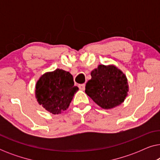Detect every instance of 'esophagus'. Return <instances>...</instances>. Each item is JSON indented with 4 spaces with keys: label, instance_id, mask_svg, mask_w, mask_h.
Masks as SVG:
<instances>
[{
    "label": "esophagus",
    "instance_id": "obj_1",
    "mask_svg": "<svg viewBox=\"0 0 160 160\" xmlns=\"http://www.w3.org/2000/svg\"><path fill=\"white\" fill-rule=\"evenodd\" d=\"M78 87H79V89H81V90H84V89H85V84H79V85H78Z\"/></svg>",
    "mask_w": 160,
    "mask_h": 160
}]
</instances>
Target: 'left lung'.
Returning <instances> with one entry per match:
<instances>
[{"label": "left lung", "mask_w": 160, "mask_h": 160, "mask_svg": "<svg viewBox=\"0 0 160 160\" xmlns=\"http://www.w3.org/2000/svg\"><path fill=\"white\" fill-rule=\"evenodd\" d=\"M92 78L85 92L98 106L110 109L124 102L129 90L126 76L114 65H98L91 72Z\"/></svg>", "instance_id": "obj_1"}]
</instances>
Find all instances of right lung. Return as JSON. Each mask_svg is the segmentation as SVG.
I'll return each mask as SVG.
<instances>
[{
  "label": "right lung",
  "instance_id": "obj_1",
  "mask_svg": "<svg viewBox=\"0 0 160 160\" xmlns=\"http://www.w3.org/2000/svg\"><path fill=\"white\" fill-rule=\"evenodd\" d=\"M78 90L69 72L56 69L41 76L36 85V98L46 110L58 114L68 108Z\"/></svg>",
  "mask_w": 160,
  "mask_h": 160
}]
</instances>
